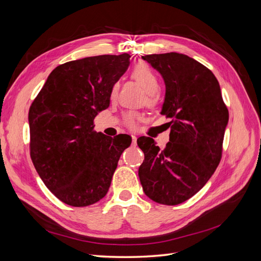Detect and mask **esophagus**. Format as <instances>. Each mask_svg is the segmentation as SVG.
<instances>
[{"instance_id": "esophagus-1", "label": "esophagus", "mask_w": 261, "mask_h": 261, "mask_svg": "<svg viewBox=\"0 0 261 261\" xmlns=\"http://www.w3.org/2000/svg\"><path fill=\"white\" fill-rule=\"evenodd\" d=\"M132 139H133V144L135 145V144H136V141H137V137H136L135 135H132Z\"/></svg>"}]
</instances>
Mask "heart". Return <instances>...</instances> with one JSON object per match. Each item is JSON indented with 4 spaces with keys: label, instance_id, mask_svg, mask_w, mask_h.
I'll return each mask as SVG.
<instances>
[{
    "label": "heart",
    "instance_id": "b5f03b06",
    "mask_svg": "<svg viewBox=\"0 0 261 261\" xmlns=\"http://www.w3.org/2000/svg\"><path fill=\"white\" fill-rule=\"evenodd\" d=\"M130 76L134 81H136L147 92L146 102L149 106H154L158 102V94L155 93L159 89V80L158 76L148 64L144 62H139L132 68ZM117 92V85H114L111 90V98H114ZM140 120V115L136 112H126L123 115V122L130 128H135L137 122Z\"/></svg>",
    "mask_w": 261,
    "mask_h": 261
}]
</instances>
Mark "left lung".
I'll return each mask as SVG.
<instances>
[{
    "label": "left lung",
    "instance_id": "obj_1",
    "mask_svg": "<svg viewBox=\"0 0 261 261\" xmlns=\"http://www.w3.org/2000/svg\"><path fill=\"white\" fill-rule=\"evenodd\" d=\"M143 59L164 80L161 114L171 132L164 149L149 137L137 140L145 154L138 175L150 199L174 206L198 193L218 168L228 111L218 80L201 63L176 52Z\"/></svg>",
    "mask_w": 261,
    "mask_h": 261
}]
</instances>
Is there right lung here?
<instances>
[{
    "label": "right lung",
    "mask_w": 261,
    "mask_h": 261,
    "mask_svg": "<svg viewBox=\"0 0 261 261\" xmlns=\"http://www.w3.org/2000/svg\"><path fill=\"white\" fill-rule=\"evenodd\" d=\"M130 55H98L55 67L29 109L30 156L50 192L66 204L86 207L107 195L132 137L93 129L110 106L114 84Z\"/></svg>",
    "instance_id": "obj_1"
}]
</instances>
